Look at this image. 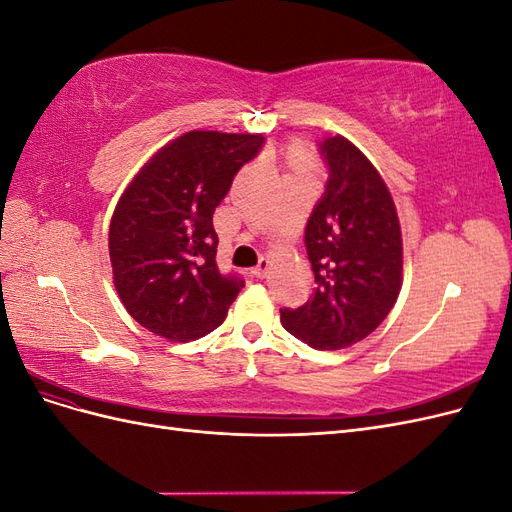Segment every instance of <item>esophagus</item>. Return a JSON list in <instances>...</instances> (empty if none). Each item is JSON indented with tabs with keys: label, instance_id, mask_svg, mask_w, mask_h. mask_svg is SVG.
Returning a JSON list of instances; mask_svg holds the SVG:
<instances>
[{
	"label": "esophagus",
	"instance_id": "esophagus-1",
	"mask_svg": "<svg viewBox=\"0 0 512 512\" xmlns=\"http://www.w3.org/2000/svg\"><path fill=\"white\" fill-rule=\"evenodd\" d=\"M269 269H271V260H269V258H260V262L254 267L252 273H254L256 277H265V275L269 273Z\"/></svg>",
	"mask_w": 512,
	"mask_h": 512
}]
</instances>
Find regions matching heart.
Here are the masks:
<instances>
[{
	"label": "heart",
	"instance_id": "heart-1",
	"mask_svg": "<svg viewBox=\"0 0 512 512\" xmlns=\"http://www.w3.org/2000/svg\"><path fill=\"white\" fill-rule=\"evenodd\" d=\"M297 160H301V162H303V160H305V156H303V153H301V151H299V153H297Z\"/></svg>",
	"mask_w": 512,
	"mask_h": 512
}]
</instances>
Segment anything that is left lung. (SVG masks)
Instances as JSON below:
<instances>
[{"instance_id":"1","label":"left lung","mask_w":512,"mask_h":512,"mask_svg":"<svg viewBox=\"0 0 512 512\" xmlns=\"http://www.w3.org/2000/svg\"><path fill=\"white\" fill-rule=\"evenodd\" d=\"M327 190L305 228L316 290L282 309L284 329L316 350H339L374 333L404 284V241L378 168L344 136L320 145Z\"/></svg>"}]
</instances>
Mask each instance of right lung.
<instances>
[{
	"mask_svg": "<svg viewBox=\"0 0 512 512\" xmlns=\"http://www.w3.org/2000/svg\"><path fill=\"white\" fill-rule=\"evenodd\" d=\"M262 134L192 130L160 147L117 200L108 228L113 284L128 314L168 342L224 322L245 286L215 265L213 211Z\"/></svg>",
	"mask_w": 512,
	"mask_h": 512,
	"instance_id": "1",
	"label": "right lung"
}]
</instances>
